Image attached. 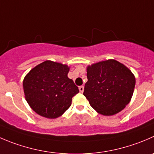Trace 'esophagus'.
<instances>
[{"instance_id":"34e87169","label":"esophagus","mask_w":154,"mask_h":154,"mask_svg":"<svg viewBox=\"0 0 154 154\" xmlns=\"http://www.w3.org/2000/svg\"><path fill=\"white\" fill-rule=\"evenodd\" d=\"M79 90H80V92H83V91H84V86H81L79 87Z\"/></svg>"}]
</instances>
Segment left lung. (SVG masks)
<instances>
[{"label":"left lung","instance_id":"left-lung-1","mask_svg":"<svg viewBox=\"0 0 154 154\" xmlns=\"http://www.w3.org/2000/svg\"><path fill=\"white\" fill-rule=\"evenodd\" d=\"M86 72L83 95L98 113L114 115L130 102L135 77L126 65L108 59L88 65Z\"/></svg>","mask_w":154,"mask_h":154}]
</instances>
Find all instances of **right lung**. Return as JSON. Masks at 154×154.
Instances as JSON below:
<instances>
[{
    "instance_id": "1",
    "label": "right lung",
    "mask_w": 154,
    "mask_h": 154,
    "mask_svg": "<svg viewBox=\"0 0 154 154\" xmlns=\"http://www.w3.org/2000/svg\"><path fill=\"white\" fill-rule=\"evenodd\" d=\"M70 67L47 60L33 68L23 80L25 98L37 114L49 119L60 117L69 108L78 87L68 74Z\"/></svg>"
}]
</instances>
